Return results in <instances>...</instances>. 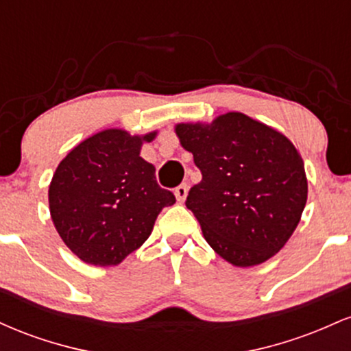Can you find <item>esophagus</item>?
<instances>
[{"label":"esophagus","mask_w":351,"mask_h":351,"mask_svg":"<svg viewBox=\"0 0 351 351\" xmlns=\"http://www.w3.org/2000/svg\"><path fill=\"white\" fill-rule=\"evenodd\" d=\"M186 195H188V184L186 183L180 184V186L175 188V196L180 203H183V201L186 199Z\"/></svg>","instance_id":"obj_1"}]
</instances>
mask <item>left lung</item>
Returning <instances> with one entry per match:
<instances>
[{
	"label": "left lung",
	"instance_id": "left-lung-1",
	"mask_svg": "<svg viewBox=\"0 0 351 351\" xmlns=\"http://www.w3.org/2000/svg\"><path fill=\"white\" fill-rule=\"evenodd\" d=\"M203 180L186 208L223 259L251 267L287 243L307 203V176L291 140L241 112L211 123L176 125Z\"/></svg>",
	"mask_w": 351,
	"mask_h": 351
}]
</instances>
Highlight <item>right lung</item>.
Segmentation results:
<instances>
[{"label": "right lung", "mask_w": 351, "mask_h": 351, "mask_svg": "<svg viewBox=\"0 0 351 351\" xmlns=\"http://www.w3.org/2000/svg\"><path fill=\"white\" fill-rule=\"evenodd\" d=\"M143 136L108 128L67 153L49 184V209L59 236L92 265H117L152 234L156 216L175 203L158 186L155 167L140 156Z\"/></svg>", "instance_id": "obj_1"}]
</instances>
